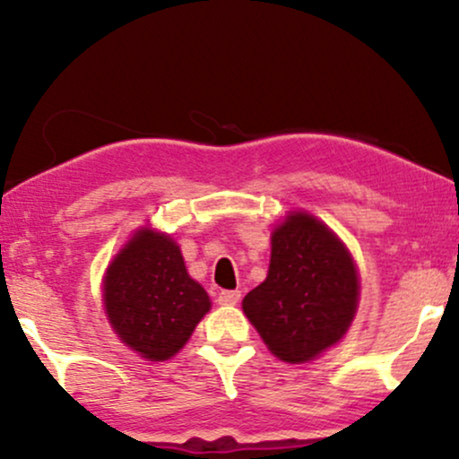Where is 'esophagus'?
<instances>
[{
  "label": "esophagus",
  "instance_id": "esophagus-1",
  "mask_svg": "<svg viewBox=\"0 0 459 459\" xmlns=\"http://www.w3.org/2000/svg\"><path fill=\"white\" fill-rule=\"evenodd\" d=\"M239 299H241V291H237V289L235 291H226L224 289V291L218 293V304H222V307H235Z\"/></svg>",
  "mask_w": 459,
  "mask_h": 459
}]
</instances>
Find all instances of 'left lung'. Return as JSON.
<instances>
[{
    "label": "left lung",
    "instance_id": "8db88e82",
    "mask_svg": "<svg viewBox=\"0 0 459 459\" xmlns=\"http://www.w3.org/2000/svg\"><path fill=\"white\" fill-rule=\"evenodd\" d=\"M358 304L351 256L308 213H291L272 235L267 278L244 298V313L272 354L307 362L339 343Z\"/></svg>",
    "mask_w": 459,
    "mask_h": 459
}]
</instances>
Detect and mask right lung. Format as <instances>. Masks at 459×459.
Wrapping results in <instances>:
<instances>
[{"label":"right lung","instance_id":"add662e5","mask_svg":"<svg viewBox=\"0 0 459 459\" xmlns=\"http://www.w3.org/2000/svg\"><path fill=\"white\" fill-rule=\"evenodd\" d=\"M207 291L189 278L168 235L140 230L105 276V310L125 345L149 360L175 356L203 315Z\"/></svg>","mask_w":459,"mask_h":459}]
</instances>
